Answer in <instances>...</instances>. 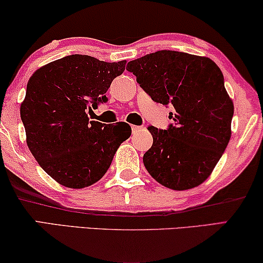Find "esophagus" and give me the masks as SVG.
<instances>
[{
	"label": "esophagus",
	"mask_w": 263,
	"mask_h": 263,
	"mask_svg": "<svg viewBox=\"0 0 263 263\" xmlns=\"http://www.w3.org/2000/svg\"><path fill=\"white\" fill-rule=\"evenodd\" d=\"M142 127H139V125H133L132 127V133L133 134H138V133L141 130Z\"/></svg>",
	"instance_id": "obj_1"
}]
</instances>
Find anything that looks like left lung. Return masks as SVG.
Segmentation results:
<instances>
[{"mask_svg": "<svg viewBox=\"0 0 263 263\" xmlns=\"http://www.w3.org/2000/svg\"><path fill=\"white\" fill-rule=\"evenodd\" d=\"M127 70L153 102L174 106L166 129L149 125L153 145L143 154L148 174L166 188L185 190L211 175L231 138L233 103L213 61L160 50L130 61Z\"/></svg>", "mask_w": 263, "mask_h": 263, "instance_id": "8db88e82", "label": "left lung"}]
</instances>
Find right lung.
Wrapping results in <instances>:
<instances>
[{
	"instance_id": "obj_1",
	"label": "right lung",
	"mask_w": 263,
	"mask_h": 263,
	"mask_svg": "<svg viewBox=\"0 0 263 263\" xmlns=\"http://www.w3.org/2000/svg\"><path fill=\"white\" fill-rule=\"evenodd\" d=\"M124 68L125 61L69 55L39 68L28 80L20 106L27 146L60 184L79 189L98 182L130 136L124 122L111 125L87 116L107 102V88Z\"/></svg>"
}]
</instances>
